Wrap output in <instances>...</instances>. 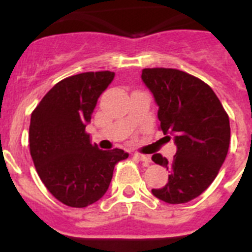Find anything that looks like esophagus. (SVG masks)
I'll return each instance as SVG.
<instances>
[{
    "instance_id": "34e87169",
    "label": "esophagus",
    "mask_w": 252,
    "mask_h": 252,
    "mask_svg": "<svg viewBox=\"0 0 252 252\" xmlns=\"http://www.w3.org/2000/svg\"><path fill=\"white\" fill-rule=\"evenodd\" d=\"M133 158L139 160V161L144 162L145 165H149V164L151 162V159L148 157V155H142V154H133Z\"/></svg>"
}]
</instances>
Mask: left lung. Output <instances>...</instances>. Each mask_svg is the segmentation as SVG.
<instances>
[{
    "instance_id": "1",
    "label": "left lung",
    "mask_w": 252,
    "mask_h": 252,
    "mask_svg": "<svg viewBox=\"0 0 252 252\" xmlns=\"http://www.w3.org/2000/svg\"><path fill=\"white\" fill-rule=\"evenodd\" d=\"M142 81L159 106V128L173 133L177 154L171 160L161 154L153 161L169 170L168 183L153 189L170 204L192 201L211 186L230 146V119L212 88L179 69L145 68Z\"/></svg>"
}]
</instances>
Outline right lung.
Wrapping results in <instances>:
<instances>
[{"mask_svg": "<svg viewBox=\"0 0 252 252\" xmlns=\"http://www.w3.org/2000/svg\"><path fill=\"white\" fill-rule=\"evenodd\" d=\"M115 73L86 72L55 84L31 113L30 154L40 179L63 204L83 208L103 197L121 149L99 150L86 131L97 99Z\"/></svg>", "mask_w": 252, "mask_h": 252, "instance_id": "right-lung-1", "label": "right lung"}]
</instances>
